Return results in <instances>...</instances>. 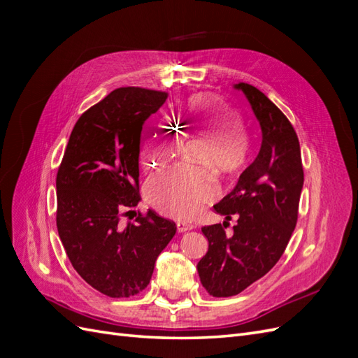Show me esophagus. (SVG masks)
I'll return each mask as SVG.
<instances>
[{
	"mask_svg": "<svg viewBox=\"0 0 358 358\" xmlns=\"http://www.w3.org/2000/svg\"><path fill=\"white\" fill-rule=\"evenodd\" d=\"M176 229L179 233H185V231H189L194 229V225L189 224V222H185V221H178L176 222Z\"/></svg>",
	"mask_w": 358,
	"mask_h": 358,
	"instance_id": "1",
	"label": "esophagus"
}]
</instances>
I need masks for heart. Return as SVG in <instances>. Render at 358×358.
Listing matches in <instances>:
<instances>
[{
    "label": "heart",
    "instance_id": "obj_1",
    "mask_svg": "<svg viewBox=\"0 0 358 358\" xmlns=\"http://www.w3.org/2000/svg\"><path fill=\"white\" fill-rule=\"evenodd\" d=\"M239 122V113L215 95L191 99L178 117L179 128L203 138L197 159L208 162L220 176L239 171L249 154V136ZM182 148L180 138L169 128L158 127L140 152V166L152 170L175 157ZM213 194L210 176L201 169L176 166L150 178L145 187L148 203L173 218H191Z\"/></svg>",
    "mask_w": 358,
    "mask_h": 358
}]
</instances>
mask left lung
<instances>
[{
	"label": "left lung",
	"mask_w": 358,
	"mask_h": 358,
	"mask_svg": "<svg viewBox=\"0 0 358 358\" xmlns=\"http://www.w3.org/2000/svg\"><path fill=\"white\" fill-rule=\"evenodd\" d=\"M233 88L245 94L262 128V148L230 194L213 210L238 224L227 236L224 225L203 227L209 249L197 264L206 291L213 297L242 292L272 268L296 229L303 167L299 138L285 115L248 83Z\"/></svg>",
	"instance_id": "8db88e82"
}]
</instances>
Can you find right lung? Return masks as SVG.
Here are the masks:
<instances>
[{"label":"right lung","instance_id":"right-lung-1","mask_svg":"<svg viewBox=\"0 0 358 358\" xmlns=\"http://www.w3.org/2000/svg\"><path fill=\"white\" fill-rule=\"evenodd\" d=\"M166 92L119 88L76 122L57 175V227L73 267L103 294L131 297L145 289L176 224L136 208L142 129L167 100ZM131 212V210H128Z\"/></svg>","mask_w":358,"mask_h":358}]
</instances>
